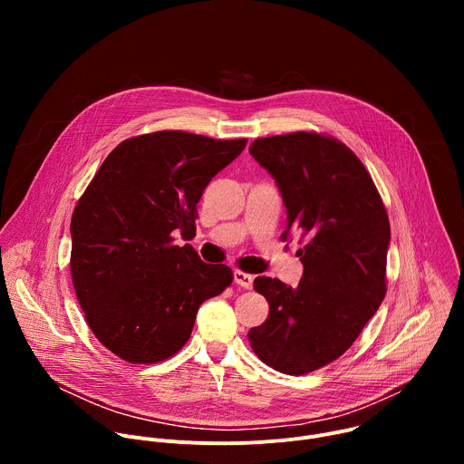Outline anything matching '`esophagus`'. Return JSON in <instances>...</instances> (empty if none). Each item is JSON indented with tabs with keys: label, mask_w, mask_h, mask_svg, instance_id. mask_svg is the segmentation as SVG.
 <instances>
[{
	"label": "esophagus",
	"mask_w": 464,
	"mask_h": 464,
	"mask_svg": "<svg viewBox=\"0 0 464 464\" xmlns=\"http://www.w3.org/2000/svg\"><path fill=\"white\" fill-rule=\"evenodd\" d=\"M233 277H235V283H237L238 286L246 288V290H249V288L253 286V276H249V274H244V272H240V270H235Z\"/></svg>",
	"instance_id": "esophagus-1"
}]
</instances>
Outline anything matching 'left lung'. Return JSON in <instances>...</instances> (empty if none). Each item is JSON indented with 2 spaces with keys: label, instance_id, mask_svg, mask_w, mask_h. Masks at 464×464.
Masks as SVG:
<instances>
[{
  "label": "left lung",
  "instance_id": "left-lung-1",
  "mask_svg": "<svg viewBox=\"0 0 464 464\" xmlns=\"http://www.w3.org/2000/svg\"><path fill=\"white\" fill-rule=\"evenodd\" d=\"M251 156L277 181L286 206L281 235L308 237L297 251V288L256 277L270 314L249 330L253 353L285 374H306L338 360L385 297L391 227L380 192L342 141L317 131L255 140Z\"/></svg>",
  "mask_w": 464,
  "mask_h": 464
}]
</instances>
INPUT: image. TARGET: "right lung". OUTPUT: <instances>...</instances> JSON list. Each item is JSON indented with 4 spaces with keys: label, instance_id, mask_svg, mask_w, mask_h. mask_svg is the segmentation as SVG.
<instances>
[{
    "label": "right lung",
    "instance_id": "right-lung-1",
    "mask_svg": "<svg viewBox=\"0 0 464 464\" xmlns=\"http://www.w3.org/2000/svg\"><path fill=\"white\" fill-rule=\"evenodd\" d=\"M247 140L181 130L117 145L73 211L72 279L95 338L130 363H158L190 338L200 304L233 283L174 233H196L198 202Z\"/></svg>",
    "mask_w": 464,
    "mask_h": 464
}]
</instances>
